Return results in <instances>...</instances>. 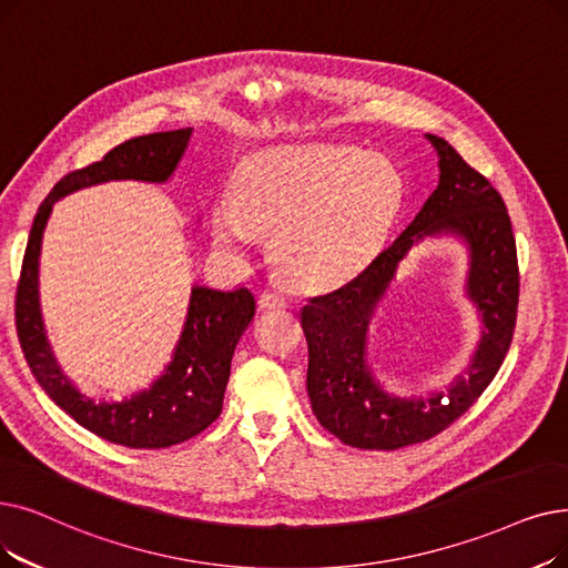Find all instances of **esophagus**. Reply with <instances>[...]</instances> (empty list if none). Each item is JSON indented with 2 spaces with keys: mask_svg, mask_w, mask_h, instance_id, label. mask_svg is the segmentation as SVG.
<instances>
[{
  "mask_svg": "<svg viewBox=\"0 0 568 568\" xmlns=\"http://www.w3.org/2000/svg\"><path fill=\"white\" fill-rule=\"evenodd\" d=\"M290 304L287 294L278 292V290H264L260 294V306L262 308H285Z\"/></svg>",
  "mask_w": 568,
  "mask_h": 568,
  "instance_id": "1",
  "label": "esophagus"
}]
</instances>
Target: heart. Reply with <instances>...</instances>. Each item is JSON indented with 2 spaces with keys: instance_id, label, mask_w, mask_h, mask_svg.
Segmentation results:
<instances>
[{
  "instance_id": "b5f03b06",
  "label": "heart",
  "mask_w": 568,
  "mask_h": 568,
  "mask_svg": "<svg viewBox=\"0 0 568 568\" xmlns=\"http://www.w3.org/2000/svg\"><path fill=\"white\" fill-rule=\"evenodd\" d=\"M389 160L353 145L268 148L239 169L236 196L213 209V239L230 253L271 236V262L300 287L341 285L372 262L404 204Z\"/></svg>"
}]
</instances>
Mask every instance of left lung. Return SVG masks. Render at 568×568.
Here are the masks:
<instances>
[{
  "instance_id": "8db88e82",
  "label": "left lung",
  "mask_w": 568,
  "mask_h": 568,
  "mask_svg": "<svg viewBox=\"0 0 568 568\" xmlns=\"http://www.w3.org/2000/svg\"><path fill=\"white\" fill-rule=\"evenodd\" d=\"M438 151L440 181L406 232L345 285L308 297L300 311L308 343L306 389L317 423L345 446L397 450L448 429L471 408L501 368L517 323L520 266L508 209L499 190L455 148L427 134ZM453 231L473 248L469 293L488 332L466 379L449 397L397 400L373 383L363 362L365 327L398 260L415 237Z\"/></svg>"
}]
</instances>
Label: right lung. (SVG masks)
Instances as JSON below:
<instances>
[{"label":"right lung","mask_w":568,"mask_h":568,"mask_svg":"<svg viewBox=\"0 0 568 568\" xmlns=\"http://www.w3.org/2000/svg\"><path fill=\"white\" fill-rule=\"evenodd\" d=\"M192 130L145 134L120 143L100 160L69 171L41 202L22 255L16 287V332L37 383L88 432L128 448H169L202 434L223 410L232 355L255 317L248 287L220 292L192 287L187 323L166 374L130 402L94 404L71 387L43 336L37 274L45 220L60 196L104 181H166L183 158Z\"/></svg>","instance_id":"1"}]
</instances>
